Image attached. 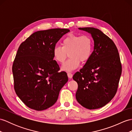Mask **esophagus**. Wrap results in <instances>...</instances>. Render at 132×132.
<instances>
[{"mask_svg": "<svg viewBox=\"0 0 132 132\" xmlns=\"http://www.w3.org/2000/svg\"><path fill=\"white\" fill-rule=\"evenodd\" d=\"M67 75H68V77L69 78H72L73 75H72V74L71 73L68 72V73H67Z\"/></svg>", "mask_w": 132, "mask_h": 132, "instance_id": "1", "label": "esophagus"}]
</instances>
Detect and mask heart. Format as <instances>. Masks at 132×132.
Returning a JSON list of instances; mask_svg holds the SVG:
<instances>
[{
  "label": "heart",
  "instance_id": "1",
  "mask_svg": "<svg viewBox=\"0 0 132 132\" xmlns=\"http://www.w3.org/2000/svg\"><path fill=\"white\" fill-rule=\"evenodd\" d=\"M62 46L54 47L53 55L57 62L63 63L69 53V59L63 64L62 69L70 72L78 68L80 61L85 62L90 57L94 41L88 35L70 34L64 38Z\"/></svg>",
  "mask_w": 132,
  "mask_h": 132
}]
</instances>
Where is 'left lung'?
Instances as JSON below:
<instances>
[{"label": "left lung", "mask_w": 132, "mask_h": 132, "mask_svg": "<svg viewBox=\"0 0 132 132\" xmlns=\"http://www.w3.org/2000/svg\"><path fill=\"white\" fill-rule=\"evenodd\" d=\"M78 29L91 35L94 48L83 68L73 76L78 86L76 97L84 108L97 109L109 103L116 94L121 75L119 54L114 42L98 29Z\"/></svg>", "instance_id": "8db88e82"}]
</instances>
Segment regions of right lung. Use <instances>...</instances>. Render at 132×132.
Instances as JSON below:
<instances>
[{
  "label": "right lung",
  "mask_w": 132,
  "mask_h": 132,
  "mask_svg": "<svg viewBox=\"0 0 132 132\" xmlns=\"http://www.w3.org/2000/svg\"><path fill=\"white\" fill-rule=\"evenodd\" d=\"M68 29L54 28L33 33L19 47L12 67L16 94L29 108L45 110L56 102L68 82L65 72L54 60L53 50Z\"/></svg>",
  "instance_id": "add662e5"
}]
</instances>
